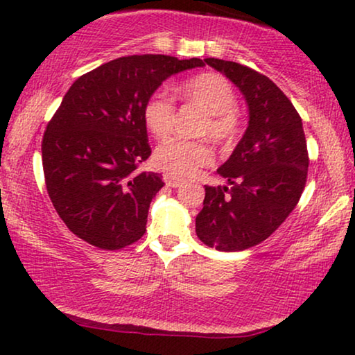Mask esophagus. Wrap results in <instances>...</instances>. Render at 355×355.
I'll use <instances>...</instances> for the list:
<instances>
[{
  "mask_svg": "<svg viewBox=\"0 0 355 355\" xmlns=\"http://www.w3.org/2000/svg\"><path fill=\"white\" fill-rule=\"evenodd\" d=\"M163 179H164V182H166V186H169V187H179L182 184V179H179L178 176H173V174H169V173L163 174Z\"/></svg>",
  "mask_w": 355,
  "mask_h": 355,
  "instance_id": "1",
  "label": "esophagus"
}]
</instances>
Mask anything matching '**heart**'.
Wrapping results in <instances>:
<instances>
[{
  "label": "heart",
  "mask_w": 355,
  "mask_h": 355,
  "mask_svg": "<svg viewBox=\"0 0 355 355\" xmlns=\"http://www.w3.org/2000/svg\"><path fill=\"white\" fill-rule=\"evenodd\" d=\"M182 101L205 111L197 128V135H205L218 145L227 147L241 135L242 118L237 110V94L231 80L220 72H200L178 85ZM145 128L155 137H164L176 121V103L164 90H157L144 103ZM153 162L173 176L187 178L213 162V148L207 139L189 140L168 137L158 144Z\"/></svg>",
  "instance_id": "heart-1"
}]
</instances>
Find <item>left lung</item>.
I'll list each match as a JSON object with an SVG mask.
<instances>
[{"label": "left lung", "instance_id": "obj_1", "mask_svg": "<svg viewBox=\"0 0 355 355\" xmlns=\"http://www.w3.org/2000/svg\"><path fill=\"white\" fill-rule=\"evenodd\" d=\"M203 62L239 87L249 106V128L218 168L231 189L205 186L196 231L203 244L216 250H245L273 234L302 196L309 171L302 119L266 76L216 58Z\"/></svg>", "mask_w": 355, "mask_h": 355}]
</instances>
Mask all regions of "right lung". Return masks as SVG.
Wrapping results in <instances>:
<instances>
[{
  "mask_svg": "<svg viewBox=\"0 0 355 355\" xmlns=\"http://www.w3.org/2000/svg\"><path fill=\"white\" fill-rule=\"evenodd\" d=\"M203 64L198 58L123 56L67 90L43 134L42 162L53 207L82 241L118 250L145 234L150 202L164 182L157 173H137L152 153L144 103L169 76Z\"/></svg>",
  "mask_w": 355,
  "mask_h": 355,
  "instance_id": "right-lung-1",
  "label": "right lung"
}]
</instances>
